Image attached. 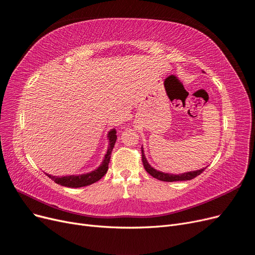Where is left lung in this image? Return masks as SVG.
Here are the masks:
<instances>
[{
	"label": "left lung",
	"instance_id": "8db88e82",
	"mask_svg": "<svg viewBox=\"0 0 255 255\" xmlns=\"http://www.w3.org/2000/svg\"><path fill=\"white\" fill-rule=\"evenodd\" d=\"M142 161H143V165L144 168L146 169V171L153 176L154 178H157L159 181L163 182H176V181H189L192 180V178L196 177L197 175H200L206 168L200 169V170L196 171H190V172H186V173H181V174H171V173H165L162 171H158L156 169H154L153 167H151L149 165V163L147 162V158L144 154V150L142 147Z\"/></svg>",
	"mask_w": 255,
	"mask_h": 255
}]
</instances>
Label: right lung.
<instances>
[{"mask_svg":"<svg viewBox=\"0 0 255 255\" xmlns=\"http://www.w3.org/2000/svg\"><path fill=\"white\" fill-rule=\"evenodd\" d=\"M108 139H109V145L107 152L104 157V161L100 165V167L96 170H93L89 173L85 174H79V175H68V176H53L50 174L46 175L52 181H54L56 184L65 186V187H70V188H80L84 186H88L93 183L100 181L101 178L106 174L108 170V165L110 162V155L112 152V149L115 147L116 140H117V130L111 129L108 133Z\"/></svg>","mask_w":255,"mask_h":255,"instance_id":"1","label":"right lung"}]
</instances>
